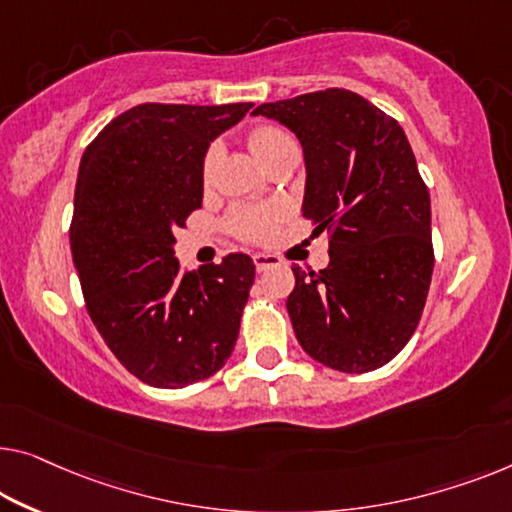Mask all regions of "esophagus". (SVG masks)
I'll return each mask as SVG.
<instances>
[{"label":"esophagus","instance_id":"esophagus-1","mask_svg":"<svg viewBox=\"0 0 512 512\" xmlns=\"http://www.w3.org/2000/svg\"><path fill=\"white\" fill-rule=\"evenodd\" d=\"M253 262L257 266V271L264 273V271L273 269V266H280L282 259L278 255H269V253H255L253 255Z\"/></svg>","mask_w":512,"mask_h":512}]
</instances>
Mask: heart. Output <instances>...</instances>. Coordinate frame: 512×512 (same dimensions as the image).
<instances>
[{"mask_svg": "<svg viewBox=\"0 0 512 512\" xmlns=\"http://www.w3.org/2000/svg\"><path fill=\"white\" fill-rule=\"evenodd\" d=\"M248 144L255 151V156L269 167L273 160L289 151H299V144L285 128L276 124H259L248 133ZM220 147L211 144L204 151L202 158V181L211 183L213 174H216ZM287 218V209L280 204H262V207H236L227 216V230H230L236 239L246 243H266L276 234L278 225Z\"/></svg>", "mask_w": 512, "mask_h": 512, "instance_id": "heart-1", "label": "heart"}]
</instances>
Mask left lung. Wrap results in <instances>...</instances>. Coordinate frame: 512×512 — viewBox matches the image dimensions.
I'll return each mask as SVG.
<instances>
[{"label": "left lung", "mask_w": 512, "mask_h": 512, "mask_svg": "<svg viewBox=\"0 0 512 512\" xmlns=\"http://www.w3.org/2000/svg\"><path fill=\"white\" fill-rule=\"evenodd\" d=\"M303 144V216L329 234L331 262L294 271L287 296L296 340L326 368L372 372L421 322L434 269L430 193L391 114L349 89L264 103Z\"/></svg>", "instance_id": "obj_1"}]
</instances>
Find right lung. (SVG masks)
Wrapping results in <instances>:
<instances>
[{
	"mask_svg": "<svg viewBox=\"0 0 512 512\" xmlns=\"http://www.w3.org/2000/svg\"><path fill=\"white\" fill-rule=\"evenodd\" d=\"M253 103H142L87 144L71 253L91 322L140 381L183 388L223 368L239 338L255 264L234 253L188 271L174 232L202 207L209 142Z\"/></svg>",
	"mask_w": 512,
	"mask_h": 512,
	"instance_id": "obj_1",
	"label": "right lung"
}]
</instances>
